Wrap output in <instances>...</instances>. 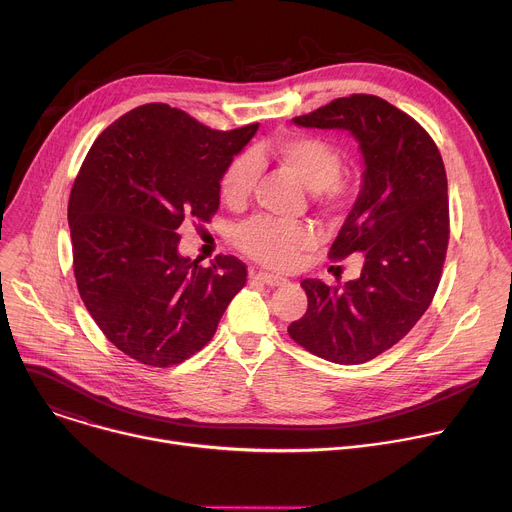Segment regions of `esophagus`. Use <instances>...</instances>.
I'll return each instance as SVG.
<instances>
[{"label": "esophagus", "instance_id": "obj_1", "mask_svg": "<svg viewBox=\"0 0 512 512\" xmlns=\"http://www.w3.org/2000/svg\"><path fill=\"white\" fill-rule=\"evenodd\" d=\"M253 280H257V282H261V284H265V286H271V288H275V286H284V284L288 282V280H284V277H280V275L265 273V271L255 273V275H253Z\"/></svg>", "mask_w": 512, "mask_h": 512}]
</instances>
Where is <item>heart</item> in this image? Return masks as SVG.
<instances>
[{
  "mask_svg": "<svg viewBox=\"0 0 512 512\" xmlns=\"http://www.w3.org/2000/svg\"><path fill=\"white\" fill-rule=\"evenodd\" d=\"M267 157L296 175L312 200L324 212H343L355 200V181L341 173L343 155L331 141L314 134H286L275 138L263 151L241 153L224 167L218 190L226 206H243L257 179V161ZM237 247L253 261L271 269H290L300 255L314 247L316 230L308 222H290L271 216H255L239 226Z\"/></svg>",
  "mask_w": 512,
  "mask_h": 512,
  "instance_id": "b5f03b06",
  "label": "heart"
}]
</instances>
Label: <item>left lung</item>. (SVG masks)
Here are the masks:
<instances>
[{
  "instance_id": "left-lung-1",
  "label": "left lung",
  "mask_w": 512,
  "mask_h": 512,
  "mask_svg": "<svg viewBox=\"0 0 512 512\" xmlns=\"http://www.w3.org/2000/svg\"><path fill=\"white\" fill-rule=\"evenodd\" d=\"M294 122L359 141L363 188L329 257L365 261L347 284L304 280L308 310L288 333L322 359L365 363L404 339L433 302L449 243L445 165L431 134L378 96L337 98Z\"/></svg>"
}]
</instances>
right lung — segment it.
I'll use <instances>...</instances> for the list:
<instances>
[{
	"mask_svg": "<svg viewBox=\"0 0 512 512\" xmlns=\"http://www.w3.org/2000/svg\"><path fill=\"white\" fill-rule=\"evenodd\" d=\"M259 124L214 130L167 104L138 106L91 145L69 198L79 296L106 339L138 363L169 367L214 337L247 265L177 253L185 220L210 222L218 181Z\"/></svg>",
	"mask_w": 512,
	"mask_h": 512,
	"instance_id": "add662e5",
	"label": "right lung"
}]
</instances>
